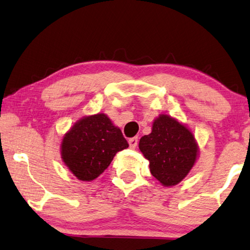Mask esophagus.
Wrapping results in <instances>:
<instances>
[{
  "label": "esophagus",
  "instance_id": "obj_1",
  "mask_svg": "<svg viewBox=\"0 0 250 250\" xmlns=\"http://www.w3.org/2000/svg\"><path fill=\"white\" fill-rule=\"evenodd\" d=\"M128 144L130 146V148H135L138 144V137H132L128 140Z\"/></svg>",
  "mask_w": 250,
  "mask_h": 250
}]
</instances>
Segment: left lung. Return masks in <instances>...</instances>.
<instances>
[{
	"instance_id": "8db88e82",
	"label": "left lung",
	"mask_w": 250,
	"mask_h": 250,
	"mask_svg": "<svg viewBox=\"0 0 250 250\" xmlns=\"http://www.w3.org/2000/svg\"><path fill=\"white\" fill-rule=\"evenodd\" d=\"M140 149L149 161L150 173L164 186L182 182L197 157L190 130L167 115L155 120L152 133L141 138Z\"/></svg>"
}]
</instances>
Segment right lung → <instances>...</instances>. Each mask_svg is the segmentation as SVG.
Masks as SVG:
<instances>
[{"instance_id": "add662e5", "label": "right lung", "mask_w": 250, "mask_h": 250, "mask_svg": "<svg viewBox=\"0 0 250 250\" xmlns=\"http://www.w3.org/2000/svg\"><path fill=\"white\" fill-rule=\"evenodd\" d=\"M128 147L121 129L105 114L82 118L65 135L62 158L77 178L89 182L109 166L120 150Z\"/></svg>"}]
</instances>
